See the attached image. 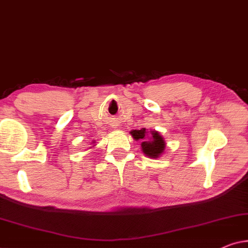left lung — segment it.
Returning a JSON list of instances; mask_svg holds the SVG:
<instances>
[{"instance_id": "1", "label": "left lung", "mask_w": 248, "mask_h": 248, "mask_svg": "<svg viewBox=\"0 0 248 248\" xmlns=\"http://www.w3.org/2000/svg\"><path fill=\"white\" fill-rule=\"evenodd\" d=\"M131 137L135 140L141 141V152L149 158H158L165 152V140L162 135L156 130H148L146 128H141L140 130H131Z\"/></svg>"}]
</instances>
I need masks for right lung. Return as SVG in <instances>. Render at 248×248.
<instances>
[{"label":"right lung","instance_id":"obj_1","mask_svg":"<svg viewBox=\"0 0 248 248\" xmlns=\"http://www.w3.org/2000/svg\"><path fill=\"white\" fill-rule=\"evenodd\" d=\"M93 142H94V141H93Z\"/></svg>","mask_w":248,"mask_h":248}]
</instances>
